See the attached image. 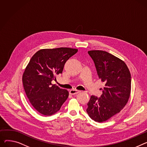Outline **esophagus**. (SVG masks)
<instances>
[{
	"mask_svg": "<svg viewBox=\"0 0 147 147\" xmlns=\"http://www.w3.org/2000/svg\"><path fill=\"white\" fill-rule=\"evenodd\" d=\"M80 91L79 90H71L70 92H69V93L71 95H74V94H76L77 93H80Z\"/></svg>",
	"mask_w": 147,
	"mask_h": 147,
	"instance_id": "esophagus-1",
	"label": "esophagus"
}]
</instances>
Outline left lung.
Returning a JSON list of instances; mask_svg holds the SVG:
<instances>
[{
	"instance_id": "1",
	"label": "left lung",
	"mask_w": 147,
	"mask_h": 147,
	"mask_svg": "<svg viewBox=\"0 0 147 147\" xmlns=\"http://www.w3.org/2000/svg\"><path fill=\"white\" fill-rule=\"evenodd\" d=\"M88 54L105 87L99 98L90 97L86 111L92 119L102 122L120 112L128 103L131 89V73L123 61L109 53L92 50Z\"/></svg>"
}]
</instances>
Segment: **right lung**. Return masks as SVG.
<instances>
[{
	"mask_svg": "<svg viewBox=\"0 0 147 147\" xmlns=\"http://www.w3.org/2000/svg\"><path fill=\"white\" fill-rule=\"evenodd\" d=\"M77 49L57 48L42 49L31 58L25 68L22 82L29 102L39 113L50 116L59 111L68 97L67 90L51 82L61 74L65 62Z\"/></svg>",
	"mask_w": 147,
	"mask_h": 147,
	"instance_id": "right-lung-1",
	"label": "right lung"
}]
</instances>
